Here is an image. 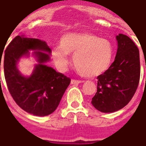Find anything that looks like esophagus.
Returning <instances> with one entry per match:
<instances>
[{"mask_svg": "<svg viewBox=\"0 0 146 146\" xmlns=\"http://www.w3.org/2000/svg\"><path fill=\"white\" fill-rule=\"evenodd\" d=\"M84 82L83 81H80V80H75V79H72V81H71V83L72 84H80V83H82Z\"/></svg>", "mask_w": 146, "mask_h": 146, "instance_id": "obj_1", "label": "esophagus"}]
</instances>
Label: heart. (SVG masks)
I'll use <instances>...</instances> for the list:
<instances>
[{"mask_svg": "<svg viewBox=\"0 0 146 146\" xmlns=\"http://www.w3.org/2000/svg\"><path fill=\"white\" fill-rule=\"evenodd\" d=\"M68 54H74L73 62L79 74L93 78L104 73L111 66L114 46L107 39L88 33H70L60 39V46H55L52 57L60 69L69 62Z\"/></svg>", "mask_w": 146, "mask_h": 146, "instance_id": "obj_1", "label": "heart"}]
</instances>
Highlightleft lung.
Returning a JSON list of instances; mask_svg holds the SVG:
<instances>
[{"instance_id":"left-lung-1","label":"left lung","mask_w":146,"mask_h":146,"mask_svg":"<svg viewBox=\"0 0 146 146\" xmlns=\"http://www.w3.org/2000/svg\"><path fill=\"white\" fill-rule=\"evenodd\" d=\"M115 60L107 72L98 77V90L91 100L96 109L113 113L123 108L135 94L140 78L139 51L123 34L116 36Z\"/></svg>"}]
</instances>
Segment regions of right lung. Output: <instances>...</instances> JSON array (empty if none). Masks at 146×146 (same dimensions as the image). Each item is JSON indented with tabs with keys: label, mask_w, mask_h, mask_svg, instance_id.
I'll return each instance as SVG.
<instances>
[{
	"label": "right lung",
	"mask_w": 146,
	"mask_h": 146,
	"mask_svg": "<svg viewBox=\"0 0 146 146\" xmlns=\"http://www.w3.org/2000/svg\"><path fill=\"white\" fill-rule=\"evenodd\" d=\"M29 50L35 51L39 63L30 77H25L16 65L20 57L29 54ZM44 51L51 53L46 42L17 36L7 47L3 61L7 85L14 101L26 112L39 116L55 111L71 82L65 74L45 65L50 58Z\"/></svg>",
	"instance_id": "right-lung-1"
}]
</instances>
